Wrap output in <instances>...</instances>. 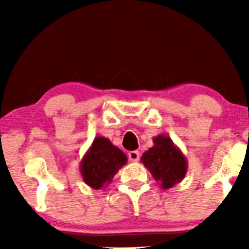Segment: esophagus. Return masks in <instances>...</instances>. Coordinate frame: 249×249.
I'll return each mask as SVG.
<instances>
[{"instance_id":"34e87169","label":"esophagus","mask_w":249,"mask_h":249,"mask_svg":"<svg viewBox=\"0 0 249 249\" xmlns=\"http://www.w3.org/2000/svg\"><path fill=\"white\" fill-rule=\"evenodd\" d=\"M128 158L131 162H137L139 160V152L138 151H131L128 153Z\"/></svg>"}]
</instances>
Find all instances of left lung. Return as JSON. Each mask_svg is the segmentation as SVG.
<instances>
[{"label":"left lung","mask_w":249,"mask_h":249,"mask_svg":"<svg viewBox=\"0 0 249 249\" xmlns=\"http://www.w3.org/2000/svg\"><path fill=\"white\" fill-rule=\"evenodd\" d=\"M153 142L154 146L142 154L141 161L162 189L172 188L185 178L188 162L169 136H156Z\"/></svg>","instance_id":"left-lung-1"}]
</instances>
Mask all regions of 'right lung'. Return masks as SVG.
I'll use <instances>...</instances> for the list:
<instances>
[{"label":"right lung","mask_w":249,"mask_h":249,"mask_svg":"<svg viewBox=\"0 0 249 249\" xmlns=\"http://www.w3.org/2000/svg\"><path fill=\"white\" fill-rule=\"evenodd\" d=\"M127 161V155L110 139L97 136L80 162L81 177L90 188H105Z\"/></svg>","instance_id":"add662e5"}]
</instances>
